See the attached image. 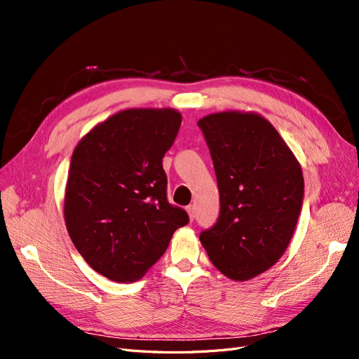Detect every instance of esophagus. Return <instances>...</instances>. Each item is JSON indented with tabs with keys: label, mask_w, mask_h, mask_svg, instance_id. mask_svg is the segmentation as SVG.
Segmentation results:
<instances>
[{
	"label": "esophagus",
	"mask_w": 359,
	"mask_h": 359,
	"mask_svg": "<svg viewBox=\"0 0 359 359\" xmlns=\"http://www.w3.org/2000/svg\"><path fill=\"white\" fill-rule=\"evenodd\" d=\"M187 212H189L190 220L193 222L194 217H196V208H194V205H189V206H187Z\"/></svg>",
	"instance_id": "obj_1"
}]
</instances>
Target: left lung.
Masks as SVG:
<instances>
[{
  "label": "left lung",
  "mask_w": 359,
  "mask_h": 359,
  "mask_svg": "<svg viewBox=\"0 0 359 359\" xmlns=\"http://www.w3.org/2000/svg\"><path fill=\"white\" fill-rule=\"evenodd\" d=\"M198 126L220 193L219 219L201 232V243L220 273L248 280L273 266L290 243L302 208V170L260 115L212 114Z\"/></svg>",
  "instance_id": "1"
}]
</instances>
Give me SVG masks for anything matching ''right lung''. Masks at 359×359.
Masks as SVG:
<instances>
[{"label": "right lung", "mask_w": 359, "mask_h": 359, "mask_svg": "<svg viewBox=\"0 0 359 359\" xmlns=\"http://www.w3.org/2000/svg\"><path fill=\"white\" fill-rule=\"evenodd\" d=\"M180 126L173 109H128L94 127L73 151L64 219L81 256L109 280L142 277L189 223L187 211L168 201L163 169Z\"/></svg>", "instance_id": "1"}]
</instances>
